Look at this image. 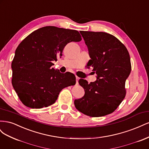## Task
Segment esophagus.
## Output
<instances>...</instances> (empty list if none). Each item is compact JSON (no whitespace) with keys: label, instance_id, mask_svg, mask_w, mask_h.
<instances>
[{"label":"esophagus","instance_id":"obj_1","mask_svg":"<svg viewBox=\"0 0 149 149\" xmlns=\"http://www.w3.org/2000/svg\"><path fill=\"white\" fill-rule=\"evenodd\" d=\"M76 84H78V81L79 79V78L77 76H76Z\"/></svg>","mask_w":149,"mask_h":149}]
</instances>
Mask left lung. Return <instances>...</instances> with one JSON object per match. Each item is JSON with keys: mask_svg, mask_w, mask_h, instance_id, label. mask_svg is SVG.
I'll return each mask as SVG.
<instances>
[{"mask_svg": "<svg viewBox=\"0 0 149 149\" xmlns=\"http://www.w3.org/2000/svg\"><path fill=\"white\" fill-rule=\"evenodd\" d=\"M86 45L97 80L88 83L80 79L84 96L74 100L76 109L90 117H101L113 112L124 99L125 84L131 71L129 53L124 45L105 32L80 31Z\"/></svg>", "mask_w": 149, "mask_h": 149, "instance_id": "8db88e82", "label": "left lung"}]
</instances>
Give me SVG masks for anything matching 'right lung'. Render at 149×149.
Masks as SVG:
<instances>
[{"label":"right lung","mask_w":149,"mask_h":149,"mask_svg":"<svg viewBox=\"0 0 149 149\" xmlns=\"http://www.w3.org/2000/svg\"><path fill=\"white\" fill-rule=\"evenodd\" d=\"M82 40L74 30L47 26L33 31L17 48L12 84L26 107L40 109L55 103L61 90L76 84L75 76L52 68L66 45Z\"/></svg>","instance_id":"right-lung-1"}]
</instances>
